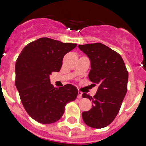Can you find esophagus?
Listing matches in <instances>:
<instances>
[{
	"instance_id": "esophagus-1",
	"label": "esophagus",
	"mask_w": 146,
	"mask_h": 146,
	"mask_svg": "<svg viewBox=\"0 0 146 146\" xmlns=\"http://www.w3.org/2000/svg\"><path fill=\"white\" fill-rule=\"evenodd\" d=\"M82 92H80V91H78V98L80 99V98H82Z\"/></svg>"
}]
</instances>
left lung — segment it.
<instances>
[{
	"instance_id": "left-lung-1",
	"label": "left lung",
	"mask_w": 146,
	"mask_h": 146,
	"mask_svg": "<svg viewBox=\"0 0 146 146\" xmlns=\"http://www.w3.org/2000/svg\"><path fill=\"white\" fill-rule=\"evenodd\" d=\"M78 48L90 61V80L98 85L93 98L82 95L92 101V108L82 113V119L90 127H106L117 117L127 92L128 71L121 56L106 45L88 44L78 45Z\"/></svg>"
}]
</instances>
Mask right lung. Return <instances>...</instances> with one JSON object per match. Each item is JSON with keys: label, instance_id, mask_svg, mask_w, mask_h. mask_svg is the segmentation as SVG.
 I'll list each match as a JSON object with an SVG mask.
<instances>
[{"label": "right lung", "instance_id": "add662e5", "mask_svg": "<svg viewBox=\"0 0 146 146\" xmlns=\"http://www.w3.org/2000/svg\"><path fill=\"white\" fill-rule=\"evenodd\" d=\"M76 46L40 38L26 45L16 61L15 86L20 100L27 114L39 123L59 120L66 104L77 98L74 85L54 88L49 78L51 73L61 70L64 55Z\"/></svg>", "mask_w": 146, "mask_h": 146}]
</instances>
